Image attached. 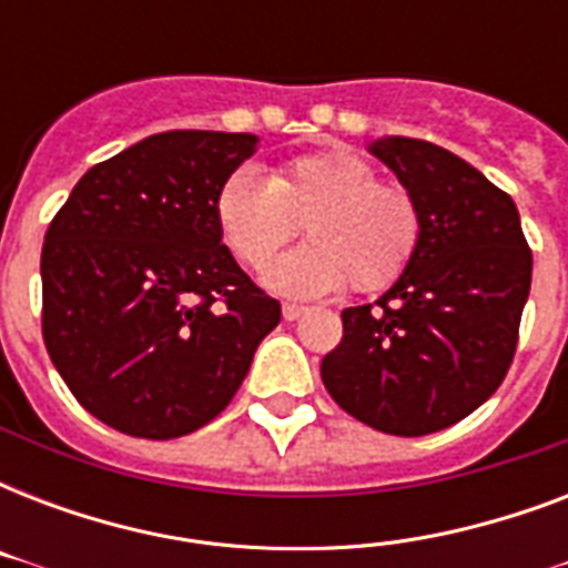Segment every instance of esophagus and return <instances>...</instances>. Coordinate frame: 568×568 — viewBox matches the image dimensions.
<instances>
[{
  "label": "esophagus",
  "instance_id": "esophagus-1",
  "mask_svg": "<svg viewBox=\"0 0 568 568\" xmlns=\"http://www.w3.org/2000/svg\"><path fill=\"white\" fill-rule=\"evenodd\" d=\"M306 312V306H297V303H283V318L285 321H297Z\"/></svg>",
  "mask_w": 568,
  "mask_h": 568
}]
</instances>
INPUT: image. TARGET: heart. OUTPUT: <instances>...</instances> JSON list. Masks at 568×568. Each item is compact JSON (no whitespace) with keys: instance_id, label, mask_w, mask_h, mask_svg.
<instances>
[{"instance_id":"1","label":"heart","mask_w":568,"mask_h":568,"mask_svg":"<svg viewBox=\"0 0 568 568\" xmlns=\"http://www.w3.org/2000/svg\"><path fill=\"white\" fill-rule=\"evenodd\" d=\"M214 226L241 265L262 267L303 221L306 244L265 267V285L285 297H321L351 283L383 292L404 274L422 244V209L400 185L347 150L312 153L262 176L226 173L214 194Z\"/></svg>"}]
</instances>
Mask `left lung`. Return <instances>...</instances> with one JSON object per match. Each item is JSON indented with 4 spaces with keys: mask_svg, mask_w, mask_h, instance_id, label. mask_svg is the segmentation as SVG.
I'll use <instances>...</instances> for the list:
<instances>
[{
    "mask_svg": "<svg viewBox=\"0 0 568 568\" xmlns=\"http://www.w3.org/2000/svg\"><path fill=\"white\" fill-rule=\"evenodd\" d=\"M422 209V244L374 303L342 312L321 379L345 413L392 436H427L501 386L530 294L519 209L459 155L418 141L368 146Z\"/></svg>",
    "mask_w": 568,
    "mask_h": 568,
    "instance_id": "left-lung-1",
    "label": "left lung"
}]
</instances>
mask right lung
<instances>
[{"label": "right lung", "mask_w": 568, "mask_h": 568, "mask_svg": "<svg viewBox=\"0 0 568 568\" xmlns=\"http://www.w3.org/2000/svg\"><path fill=\"white\" fill-rule=\"evenodd\" d=\"M247 132H162L93 164L40 253L43 342L75 400L141 439L226 409L280 324L223 247L214 194L256 153Z\"/></svg>", "instance_id": "1"}]
</instances>
